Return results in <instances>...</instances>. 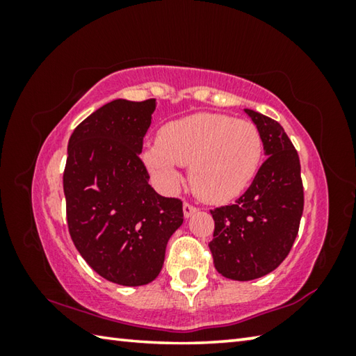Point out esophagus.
Returning a JSON list of instances; mask_svg holds the SVG:
<instances>
[{"label":"esophagus","mask_w":356,"mask_h":356,"mask_svg":"<svg viewBox=\"0 0 356 356\" xmlns=\"http://www.w3.org/2000/svg\"><path fill=\"white\" fill-rule=\"evenodd\" d=\"M195 212H197V207L193 206V204H190L188 201H185L184 202V215H185V218H188V216H191Z\"/></svg>","instance_id":"1"}]
</instances>
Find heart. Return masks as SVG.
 Instances as JSON below:
<instances>
[{
	"mask_svg": "<svg viewBox=\"0 0 356 356\" xmlns=\"http://www.w3.org/2000/svg\"><path fill=\"white\" fill-rule=\"evenodd\" d=\"M254 124L225 114L197 113L171 120L144 150V161L163 185L179 182L177 165L190 166L193 191L204 201L226 202L254 179L262 160Z\"/></svg>",
	"mask_w": 356,
	"mask_h": 356,
	"instance_id": "heart-1",
	"label": "heart"
}]
</instances>
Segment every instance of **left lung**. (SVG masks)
Returning a JSON list of instances; mask_svg holds the SVG:
<instances>
[{"label":"left lung","instance_id":"left-lung-1","mask_svg":"<svg viewBox=\"0 0 356 356\" xmlns=\"http://www.w3.org/2000/svg\"><path fill=\"white\" fill-rule=\"evenodd\" d=\"M245 113L262 136L267 160L236 204L210 210L215 229L209 248L215 268L236 281L261 278L284 261L305 204L300 159L284 129L261 113Z\"/></svg>","mask_w":356,"mask_h":356}]
</instances>
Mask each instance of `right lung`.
<instances>
[{
    "instance_id": "obj_1",
    "label": "right lung",
    "mask_w": 356,
    "mask_h": 356,
    "mask_svg": "<svg viewBox=\"0 0 356 356\" xmlns=\"http://www.w3.org/2000/svg\"><path fill=\"white\" fill-rule=\"evenodd\" d=\"M154 110L155 99L113 100L69 140L63 184L72 242L94 272L122 286L159 276L184 222L182 201L160 196L140 159Z\"/></svg>"
}]
</instances>
